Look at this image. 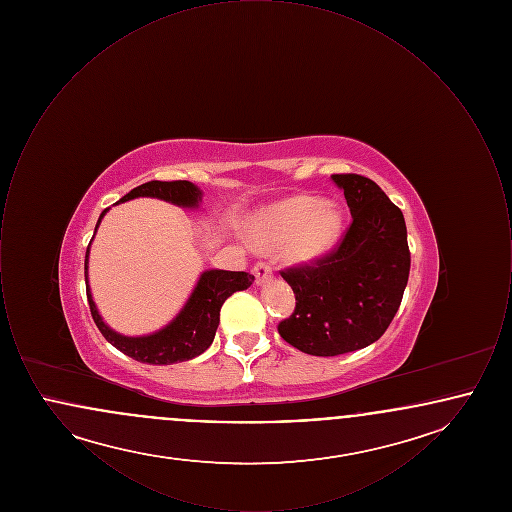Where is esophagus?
Masks as SVG:
<instances>
[{"mask_svg":"<svg viewBox=\"0 0 512 512\" xmlns=\"http://www.w3.org/2000/svg\"><path fill=\"white\" fill-rule=\"evenodd\" d=\"M253 274H255L257 284H263L265 280L270 278V274H272V267L268 265L267 261H259V263H255V267H253Z\"/></svg>","mask_w":512,"mask_h":512,"instance_id":"esophagus-1","label":"esophagus"}]
</instances>
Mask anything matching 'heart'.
Returning <instances> with one entry per match:
<instances>
[{"label":"heart","mask_w":512,"mask_h":512,"mask_svg":"<svg viewBox=\"0 0 512 512\" xmlns=\"http://www.w3.org/2000/svg\"><path fill=\"white\" fill-rule=\"evenodd\" d=\"M341 224L343 215L336 203L293 195L263 209L251 222L249 234L259 249L284 245V255L290 261L307 263L336 244Z\"/></svg>","instance_id":"b5f03b06"}]
</instances>
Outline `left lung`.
<instances>
[{"label":"left lung","instance_id":"1","mask_svg":"<svg viewBox=\"0 0 512 512\" xmlns=\"http://www.w3.org/2000/svg\"><path fill=\"white\" fill-rule=\"evenodd\" d=\"M351 211L338 245L315 261L280 270L295 293L278 334L295 349L336 357L382 338L411 270L403 213L370 178L332 174Z\"/></svg>","mask_w":512,"mask_h":512}]
</instances>
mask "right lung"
Masks as SVG:
<instances>
[{"mask_svg": "<svg viewBox=\"0 0 512 512\" xmlns=\"http://www.w3.org/2000/svg\"><path fill=\"white\" fill-rule=\"evenodd\" d=\"M134 197H159L182 207H195L197 201L201 199V192L188 180H172V182L151 180L128 192L121 201H128ZM105 213L107 209L99 215L98 224ZM98 224H96V230H98ZM88 253H90V245L86 249V261H84L86 280H88ZM253 280L255 276H251L249 272H234V270L203 272L194 293L190 295L188 303L178 313V317L163 330L142 338H126L113 332L99 317L88 284H86V295L90 303V313L99 332L113 347H117L124 355L136 359L138 363L172 365V363L194 359L213 343L215 332L219 328L222 303L232 293L247 290L253 284Z\"/></svg>", "mask_w": 512, "mask_h": 512, "instance_id": "add662e5", "label": "right lung"}]
</instances>
